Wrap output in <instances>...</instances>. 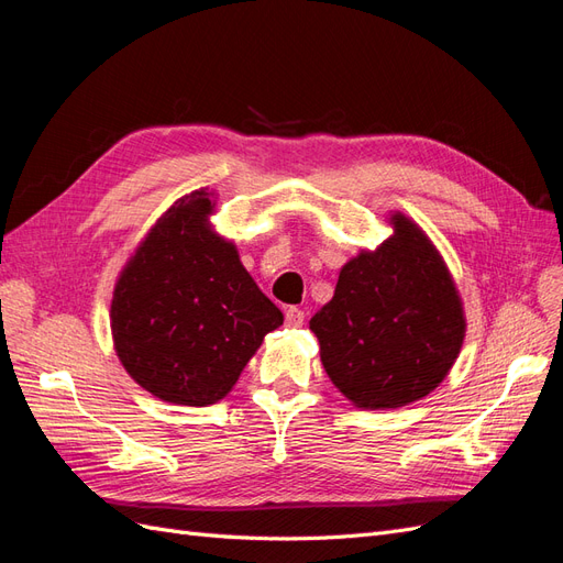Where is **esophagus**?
Listing matches in <instances>:
<instances>
[{
  "mask_svg": "<svg viewBox=\"0 0 563 563\" xmlns=\"http://www.w3.org/2000/svg\"><path fill=\"white\" fill-rule=\"evenodd\" d=\"M284 319H286V327L288 329H300L305 323V312L300 308H288L284 312Z\"/></svg>",
  "mask_w": 563,
  "mask_h": 563,
  "instance_id": "1",
  "label": "esophagus"
}]
</instances>
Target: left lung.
Segmentation results:
<instances>
[{
    "label": "left lung",
    "mask_w": 563,
    "mask_h": 563,
    "mask_svg": "<svg viewBox=\"0 0 563 563\" xmlns=\"http://www.w3.org/2000/svg\"><path fill=\"white\" fill-rule=\"evenodd\" d=\"M391 234L360 251L310 319L331 383L360 408L428 397L453 368L467 319L449 265L422 228L391 211Z\"/></svg>",
    "instance_id": "obj_1"
}]
</instances>
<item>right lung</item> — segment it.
Here are the masks:
<instances>
[{
    "instance_id": "obj_1",
    "label": "right lung",
    "mask_w": 563,
    "mask_h": 563,
    "mask_svg": "<svg viewBox=\"0 0 563 563\" xmlns=\"http://www.w3.org/2000/svg\"><path fill=\"white\" fill-rule=\"evenodd\" d=\"M207 187L174 201L122 267L110 329L119 362L152 397L209 406L230 395L284 314L220 236Z\"/></svg>"
}]
</instances>
